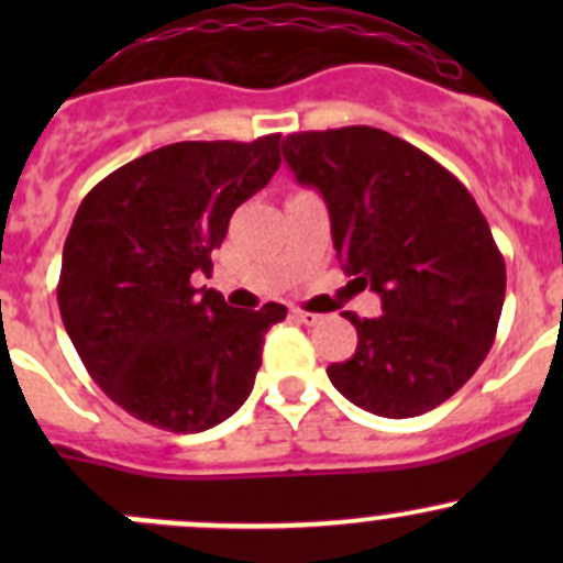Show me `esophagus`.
<instances>
[{
	"instance_id": "1",
	"label": "esophagus",
	"mask_w": 563,
	"mask_h": 563,
	"mask_svg": "<svg viewBox=\"0 0 563 563\" xmlns=\"http://www.w3.org/2000/svg\"><path fill=\"white\" fill-rule=\"evenodd\" d=\"M294 318H297L299 323H305V327H313V323L321 321V316L308 313V310H294Z\"/></svg>"
}]
</instances>
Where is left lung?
Returning a JSON list of instances; mask_svg holds the SVG:
<instances>
[{"instance_id":"1","label":"left lung","mask_w":563,"mask_h":563,"mask_svg":"<svg viewBox=\"0 0 563 563\" xmlns=\"http://www.w3.org/2000/svg\"><path fill=\"white\" fill-rule=\"evenodd\" d=\"M283 161L327 201L351 283L382 297V316L343 313L356 351L327 367L329 382L389 419L450 400L490 351L507 291L471 192L422 150L367 124L291 133Z\"/></svg>"}]
</instances>
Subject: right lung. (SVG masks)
I'll return each mask as SVG.
<instances>
[{
  "instance_id": "obj_1",
  "label": "right lung",
  "mask_w": 563,
  "mask_h": 563,
  "mask_svg": "<svg viewBox=\"0 0 563 563\" xmlns=\"http://www.w3.org/2000/svg\"><path fill=\"white\" fill-rule=\"evenodd\" d=\"M280 168V135L179 141L108 174L78 207L56 286L62 323L117 406L168 433L214 428L253 391L286 308L225 305L209 275L240 203Z\"/></svg>"
}]
</instances>
